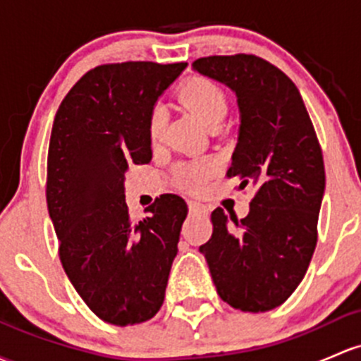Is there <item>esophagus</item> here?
Instances as JSON below:
<instances>
[{
	"label": "esophagus",
	"instance_id": "esophagus-1",
	"mask_svg": "<svg viewBox=\"0 0 361 361\" xmlns=\"http://www.w3.org/2000/svg\"><path fill=\"white\" fill-rule=\"evenodd\" d=\"M188 209L193 214H207V207L204 204L197 202V200H188Z\"/></svg>",
	"mask_w": 361,
	"mask_h": 361
}]
</instances>
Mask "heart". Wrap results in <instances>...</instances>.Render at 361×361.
I'll list each match as a JSON object with an SVG mask.
<instances>
[{"mask_svg":"<svg viewBox=\"0 0 361 361\" xmlns=\"http://www.w3.org/2000/svg\"><path fill=\"white\" fill-rule=\"evenodd\" d=\"M180 100L195 112L209 126L214 121L223 119L226 114V98L221 88L211 79L193 78L180 90ZM166 116L161 107L154 109L149 119V138L152 145H159L164 138ZM214 174V166L207 161H193L181 164L176 169V180L188 190H199Z\"/></svg>","mask_w":361,"mask_h":361,"instance_id":"heart-1","label":"heart"}]
</instances>
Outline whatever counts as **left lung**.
<instances>
[{
	"label": "left lung",
	"instance_id": "1",
	"mask_svg": "<svg viewBox=\"0 0 361 361\" xmlns=\"http://www.w3.org/2000/svg\"><path fill=\"white\" fill-rule=\"evenodd\" d=\"M192 69L228 86L240 126L228 176L256 185L244 219L212 211L200 245L219 298L242 311H270L301 283L317 245L325 168L317 133L294 82L254 55L206 56Z\"/></svg>",
	"mask_w": 361,
	"mask_h": 361
}]
</instances>
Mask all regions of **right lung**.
<instances>
[{"label": "right lung", "mask_w": 361, "mask_h": 361, "mask_svg": "<svg viewBox=\"0 0 361 361\" xmlns=\"http://www.w3.org/2000/svg\"><path fill=\"white\" fill-rule=\"evenodd\" d=\"M185 67H94L72 86L53 121L47 202L60 261L88 308L119 327L161 310L187 218L185 200L166 193L149 218L133 223L124 200L128 166L152 159L150 114Z\"/></svg>", "instance_id": "obj_1"}]
</instances>
